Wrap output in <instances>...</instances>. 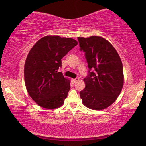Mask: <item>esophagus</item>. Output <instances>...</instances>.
I'll return each instance as SVG.
<instances>
[{"instance_id": "esophagus-1", "label": "esophagus", "mask_w": 146, "mask_h": 146, "mask_svg": "<svg viewBox=\"0 0 146 146\" xmlns=\"http://www.w3.org/2000/svg\"><path fill=\"white\" fill-rule=\"evenodd\" d=\"M78 80H79V78H76L73 79V82L74 83L76 82H77V81H78Z\"/></svg>"}]
</instances>
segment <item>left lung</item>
<instances>
[{
    "mask_svg": "<svg viewBox=\"0 0 146 146\" xmlns=\"http://www.w3.org/2000/svg\"><path fill=\"white\" fill-rule=\"evenodd\" d=\"M78 40L89 68L80 98L84 105L91 110H104L117 100L122 90V61L114 47L105 38L93 36L78 37Z\"/></svg>",
    "mask_w": 146,
    "mask_h": 146,
    "instance_id": "8db88e82",
    "label": "left lung"
}]
</instances>
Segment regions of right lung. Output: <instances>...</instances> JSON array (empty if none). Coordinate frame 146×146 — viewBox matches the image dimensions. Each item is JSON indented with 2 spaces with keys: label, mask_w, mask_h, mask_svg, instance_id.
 I'll list each match as a JSON object with an SVG mask.
<instances>
[{
  "label": "right lung",
  "mask_w": 146,
  "mask_h": 146,
  "mask_svg": "<svg viewBox=\"0 0 146 146\" xmlns=\"http://www.w3.org/2000/svg\"><path fill=\"white\" fill-rule=\"evenodd\" d=\"M77 44L71 38L49 35L30 49L24 64V80L28 94L38 106L53 110L64 103L70 81L58 70L61 59Z\"/></svg>",
  "instance_id": "add662e5"
}]
</instances>
